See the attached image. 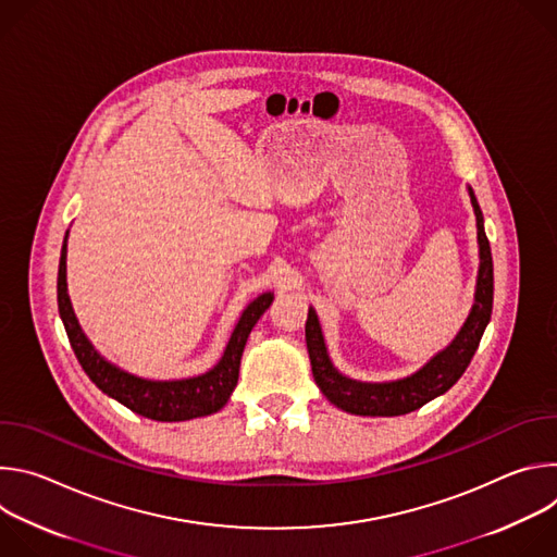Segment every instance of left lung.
<instances>
[{
  "label": "left lung",
  "mask_w": 557,
  "mask_h": 557,
  "mask_svg": "<svg viewBox=\"0 0 557 557\" xmlns=\"http://www.w3.org/2000/svg\"><path fill=\"white\" fill-rule=\"evenodd\" d=\"M471 207L475 213V228H479V280H475L473 306L467 314V320L454 342L434 355L421 370L410 376L368 383L344 376L331 361L320 320L312 308H308L306 320V348L310 357V368L314 383L320 385L326 399L344 412L359 417H399L423 408L428 401L436 399L447 392L467 370L475 348L481 344V337L492 320L494 306V260L492 247L483 224V211L479 200L473 196V189L467 187Z\"/></svg>",
  "instance_id": "left-lung-1"
}]
</instances>
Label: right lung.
I'll use <instances>...</instances> for the list:
<instances>
[{
  "mask_svg": "<svg viewBox=\"0 0 557 557\" xmlns=\"http://www.w3.org/2000/svg\"><path fill=\"white\" fill-rule=\"evenodd\" d=\"M67 240V233H65ZM63 240L61 260H59V275H57V301L59 314L65 326L70 346L90 376V381L106 392L112 399L129 408L132 412L151 419V421H189L198 417H207L218 412L226 401L231 392L237 385L240 376V359L249 339V333L258 324L264 310L273 301V293H262L256 297L237 320L231 339L224 348L222 359L207 370L205 374L189 376V379H174V381H151L136 374L121 370L119 366L103 359L90 339L84 335L82 326L76 322V314L70 304L67 282H65V253L67 245Z\"/></svg>",
  "mask_w": 557,
  "mask_h": 557,
  "instance_id": "right-lung-1",
  "label": "right lung"
}]
</instances>
